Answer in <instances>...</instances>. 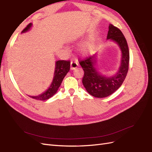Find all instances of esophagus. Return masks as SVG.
<instances>
[{"label": "esophagus", "mask_w": 152, "mask_h": 152, "mask_svg": "<svg viewBox=\"0 0 152 152\" xmlns=\"http://www.w3.org/2000/svg\"><path fill=\"white\" fill-rule=\"evenodd\" d=\"M77 66H78V64L76 61H71V70L75 69V68L77 67Z\"/></svg>", "instance_id": "1"}]
</instances>
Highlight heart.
Wrapping results in <instances>:
<instances>
[{
  "label": "heart",
  "mask_w": 152,
  "mask_h": 152,
  "mask_svg": "<svg viewBox=\"0 0 152 152\" xmlns=\"http://www.w3.org/2000/svg\"><path fill=\"white\" fill-rule=\"evenodd\" d=\"M76 38H75L74 40H75ZM93 47V41L90 40H87L85 43H83L82 45L80 46V52L85 54V53H86L87 52H88Z\"/></svg>",
  "instance_id": "heart-1"
}]
</instances>
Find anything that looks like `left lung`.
I'll list each match as a JSON object with an SVG mask.
<instances>
[{
  "label": "left lung",
  "mask_w": 152,
  "mask_h": 152,
  "mask_svg": "<svg viewBox=\"0 0 152 152\" xmlns=\"http://www.w3.org/2000/svg\"><path fill=\"white\" fill-rule=\"evenodd\" d=\"M107 39L115 43L121 51V64L114 75L107 76L100 74L97 69L98 52L85 60L80 61L85 72L83 84L89 94L97 98L107 97L118 90L125 80L129 68L128 45L121 31L110 24Z\"/></svg>",
  "instance_id": "obj_1"
}]
</instances>
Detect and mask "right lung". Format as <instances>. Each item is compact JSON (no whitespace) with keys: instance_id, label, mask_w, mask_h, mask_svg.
Instances as JSON below:
<instances>
[{"instance_id":"obj_1","label":"right lung","mask_w":152,"mask_h":152,"mask_svg":"<svg viewBox=\"0 0 152 152\" xmlns=\"http://www.w3.org/2000/svg\"><path fill=\"white\" fill-rule=\"evenodd\" d=\"M33 26L31 23L24 29L21 33H26L30 30ZM55 71L53 77L51 85L48 87V88L43 92L42 94L37 96H29L34 99L38 100H46L49 99L50 98L54 95L59 86H61L62 81L64 78L69 72L70 69V61H57L56 62Z\"/></svg>"}]
</instances>
